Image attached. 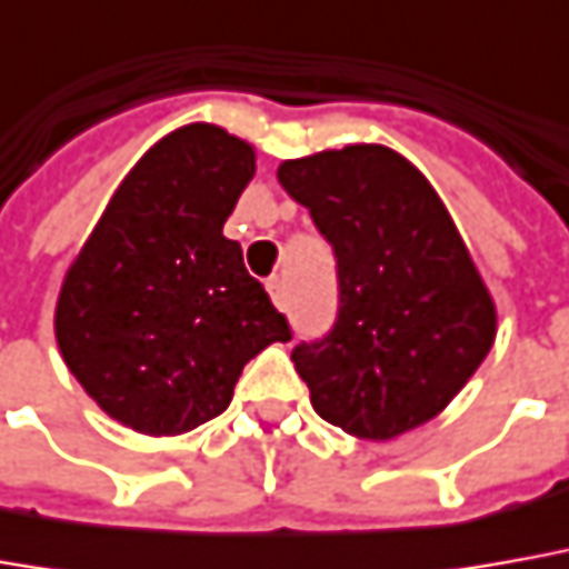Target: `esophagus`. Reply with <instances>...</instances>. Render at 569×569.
<instances>
[{
  "label": "esophagus",
  "mask_w": 569,
  "mask_h": 569,
  "mask_svg": "<svg viewBox=\"0 0 569 569\" xmlns=\"http://www.w3.org/2000/svg\"><path fill=\"white\" fill-rule=\"evenodd\" d=\"M268 296H270V301H273V305H277V308L283 311V308H286V283L280 280V277L268 280Z\"/></svg>",
  "instance_id": "obj_1"
}]
</instances>
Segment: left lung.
I'll use <instances>...</instances> for the list:
<instances>
[{"mask_svg": "<svg viewBox=\"0 0 569 569\" xmlns=\"http://www.w3.org/2000/svg\"><path fill=\"white\" fill-rule=\"evenodd\" d=\"M277 180L339 268L336 327L292 351L317 415L373 442L442 415L492 349L498 311L439 192L377 142L283 161Z\"/></svg>", "mask_w": 569, "mask_h": 569, "instance_id": "left-lung-1", "label": "left lung"}]
</instances>
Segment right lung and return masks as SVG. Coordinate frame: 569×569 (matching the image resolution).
Listing matches in <instances>:
<instances>
[{
    "label": "right lung",
    "instance_id": "right-lung-1",
    "mask_svg": "<svg viewBox=\"0 0 569 569\" xmlns=\"http://www.w3.org/2000/svg\"><path fill=\"white\" fill-rule=\"evenodd\" d=\"M252 177V142L187 123L130 168L71 261L58 351L111 420L142 436L196 430L227 411L258 351L292 339L223 236Z\"/></svg>",
    "mask_w": 569,
    "mask_h": 569
}]
</instances>
